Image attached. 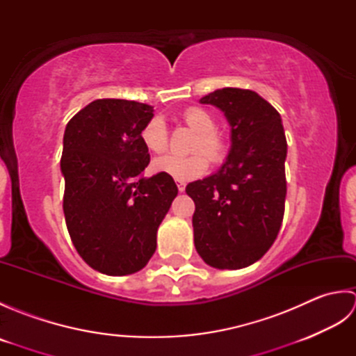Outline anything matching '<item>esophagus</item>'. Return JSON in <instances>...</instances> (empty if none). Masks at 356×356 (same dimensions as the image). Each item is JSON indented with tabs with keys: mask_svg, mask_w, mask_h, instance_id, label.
<instances>
[{
	"mask_svg": "<svg viewBox=\"0 0 356 356\" xmlns=\"http://www.w3.org/2000/svg\"><path fill=\"white\" fill-rule=\"evenodd\" d=\"M177 188H179V191H180V193H184V191H185V188H186V186H185V184H182V182H179V184H177Z\"/></svg>",
	"mask_w": 356,
	"mask_h": 356,
	"instance_id": "1",
	"label": "esophagus"
}]
</instances>
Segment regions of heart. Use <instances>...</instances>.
I'll return each mask as SVG.
<instances>
[{
    "label": "heart",
    "instance_id": "b5f03b06",
    "mask_svg": "<svg viewBox=\"0 0 356 356\" xmlns=\"http://www.w3.org/2000/svg\"><path fill=\"white\" fill-rule=\"evenodd\" d=\"M184 119L188 127L197 133V138L193 143V149L197 153L190 156L165 154L153 162V170L156 172L166 174L177 182H190V180L205 174L208 170L207 156L211 162H220L225 157V143L220 136L216 133L217 124L214 118L207 110L191 107L184 113ZM140 136L145 147L154 153H162L168 145V130H166V124L161 116L149 119L143 127Z\"/></svg>",
    "mask_w": 356,
    "mask_h": 356
}]
</instances>
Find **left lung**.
Masks as SVG:
<instances>
[{
    "instance_id": "obj_1",
    "label": "left lung",
    "mask_w": 356,
    "mask_h": 356,
    "mask_svg": "<svg viewBox=\"0 0 356 356\" xmlns=\"http://www.w3.org/2000/svg\"><path fill=\"white\" fill-rule=\"evenodd\" d=\"M223 111L231 147L217 172L186 186L194 200V245L207 264L241 269L274 243L284 214L287 154L282 116L252 90L220 88L203 96Z\"/></svg>"
}]
</instances>
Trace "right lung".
<instances>
[{
    "label": "right lung",
    "instance_id": "right-lung-1",
    "mask_svg": "<svg viewBox=\"0 0 356 356\" xmlns=\"http://www.w3.org/2000/svg\"><path fill=\"white\" fill-rule=\"evenodd\" d=\"M153 111L136 101L97 99L65 127L67 229L84 261L102 274L130 275L145 268L159 225L177 195L166 174L142 176L149 153L140 134Z\"/></svg>",
    "mask_w": 356,
    "mask_h": 356
}]
</instances>
